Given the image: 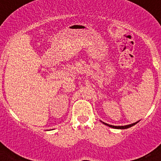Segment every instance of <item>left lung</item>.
Wrapping results in <instances>:
<instances>
[{
  "instance_id": "1",
  "label": "left lung",
  "mask_w": 161,
  "mask_h": 161,
  "mask_svg": "<svg viewBox=\"0 0 161 161\" xmlns=\"http://www.w3.org/2000/svg\"><path fill=\"white\" fill-rule=\"evenodd\" d=\"M138 122H136V123H132V124H130V125H126V126H112V125H109L107 124V123H103L105 125H107V126H109V127H112V128H116V129H126V128H129V127H130V126H134V125H136V123H137Z\"/></svg>"
}]
</instances>
